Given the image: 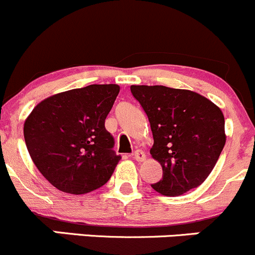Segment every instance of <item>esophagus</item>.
<instances>
[{
    "label": "esophagus",
    "instance_id": "obj_1",
    "mask_svg": "<svg viewBox=\"0 0 255 255\" xmlns=\"http://www.w3.org/2000/svg\"><path fill=\"white\" fill-rule=\"evenodd\" d=\"M133 158L137 161H144L145 160V153L143 150H135L133 154Z\"/></svg>",
    "mask_w": 255,
    "mask_h": 255
}]
</instances>
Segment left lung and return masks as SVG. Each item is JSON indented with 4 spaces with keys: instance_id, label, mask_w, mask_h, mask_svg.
<instances>
[{
    "instance_id": "left-lung-1",
    "label": "left lung",
    "mask_w": 255,
    "mask_h": 255,
    "mask_svg": "<svg viewBox=\"0 0 255 255\" xmlns=\"http://www.w3.org/2000/svg\"><path fill=\"white\" fill-rule=\"evenodd\" d=\"M130 91L148 116L154 139L150 154L163 168V177L151 187L179 196L200 186L226 144L220 107L190 90L132 85Z\"/></svg>"
}]
</instances>
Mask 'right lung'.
Masks as SVG:
<instances>
[{
  "instance_id": "add662e5",
  "label": "right lung",
  "mask_w": 255,
  "mask_h": 255,
  "mask_svg": "<svg viewBox=\"0 0 255 255\" xmlns=\"http://www.w3.org/2000/svg\"><path fill=\"white\" fill-rule=\"evenodd\" d=\"M120 86L89 85L53 95L24 121L25 145L42 175L60 191L82 195L106 184L121 156L105 128Z\"/></svg>"
}]
</instances>
